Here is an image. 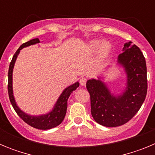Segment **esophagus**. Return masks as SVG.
Returning <instances> with one entry per match:
<instances>
[{"label": "esophagus", "mask_w": 155, "mask_h": 155, "mask_svg": "<svg viewBox=\"0 0 155 155\" xmlns=\"http://www.w3.org/2000/svg\"><path fill=\"white\" fill-rule=\"evenodd\" d=\"M86 82H87V79L85 78H81L80 79V84L81 86H84L86 84Z\"/></svg>", "instance_id": "obj_1"}]
</instances>
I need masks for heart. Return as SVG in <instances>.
Wrapping results in <instances>:
<instances>
[{"label":"heart","instance_id":"b5f03b06","mask_svg":"<svg viewBox=\"0 0 155 155\" xmlns=\"http://www.w3.org/2000/svg\"><path fill=\"white\" fill-rule=\"evenodd\" d=\"M110 50V44L106 41L102 42V41L100 40H92L88 44V51L91 53H94L98 51V58L101 60L107 57Z\"/></svg>","mask_w":155,"mask_h":155}]
</instances>
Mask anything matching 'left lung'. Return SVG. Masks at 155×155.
<instances>
[{
  "label": "left lung",
  "mask_w": 155,
  "mask_h": 155,
  "mask_svg": "<svg viewBox=\"0 0 155 155\" xmlns=\"http://www.w3.org/2000/svg\"><path fill=\"white\" fill-rule=\"evenodd\" d=\"M132 42H126L117 64L124 68L127 83L124 92L112 94L105 82L98 78L87 81L86 87L91 98V113L100 125L122 126L135 116L144 102L147 91V66L143 53Z\"/></svg>",
  "instance_id": "left-lung-1"
}]
</instances>
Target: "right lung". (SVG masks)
Listing matches in <instances>:
<instances>
[{
	"label": "right lung",
	"instance_id": "right-lung-1",
	"mask_svg": "<svg viewBox=\"0 0 155 155\" xmlns=\"http://www.w3.org/2000/svg\"><path fill=\"white\" fill-rule=\"evenodd\" d=\"M40 41L38 38L33 39L31 40L25 42L21 45L20 47L18 49L15 55L13 56L12 61L9 66V70H8V95L10 98V102L13 106L14 109L15 110L17 114L18 115L19 117L26 123L27 124L30 125L34 128L39 129V130H49V129L53 128V127H57L61 124L65 117L66 113H67V108H68V100L71 94L74 91L76 90L77 87H79V82H75L74 84H71L66 87L65 89L63 91L60 97L57 99L54 107L53 108L50 113L46 114L40 115V116H31L27 113H24L22 110L20 109L16 104L15 99L13 94V87H12V73H13L14 66L18 56L20 50H22L24 47H27L31 45L39 43Z\"/></svg>",
	"mask_w": 155,
	"mask_h": 155
}]
</instances>
